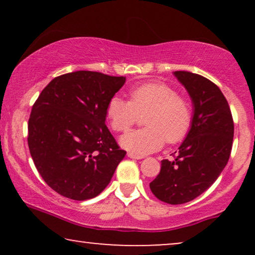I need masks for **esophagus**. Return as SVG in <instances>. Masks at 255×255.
<instances>
[{
  "label": "esophagus",
  "mask_w": 255,
  "mask_h": 255,
  "mask_svg": "<svg viewBox=\"0 0 255 255\" xmlns=\"http://www.w3.org/2000/svg\"><path fill=\"white\" fill-rule=\"evenodd\" d=\"M128 158H131V159H137V160L144 158V156H142V155L135 154V153H132V152H128Z\"/></svg>",
  "instance_id": "34e87169"
}]
</instances>
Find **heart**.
<instances>
[{
	"mask_svg": "<svg viewBox=\"0 0 255 255\" xmlns=\"http://www.w3.org/2000/svg\"><path fill=\"white\" fill-rule=\"evenodd\" d=\"M130 101L113 96L107 104L106 115L111 128L127 132L144 116L147 127L128 132L121 144L137 154H146L165 144L182 141L193 124V108L189 101L179 96L176 89L166 83L148 82L130 90Z\"/></svg>",
	"mask_w": 255,
	"mask_h": 255,
	"instance_id": "heart-1",
	"label": "heart"
}]
</instances>
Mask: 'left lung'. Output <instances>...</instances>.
Masks as SVG:
<instances>
[{
    "instance_id": "left-lung-1",
    "label": "left lung",
    "mask_w": 255,
    "mask_h": 255,
    "mask_svg": "<svg viewBox=\"0 0 255 255\" xmlns=\"http://www.w3.org/2000/svg\"><path fill=\"white\" fill-rule=\"evenodd\" d=\"M174 75L194 103L193 124L175 159L162 160L149 188L165 203L183 204L204 193L224 169L231 154L235 124L228 101L214 82L187 71Z\"/></svg>"
}]
</instances>
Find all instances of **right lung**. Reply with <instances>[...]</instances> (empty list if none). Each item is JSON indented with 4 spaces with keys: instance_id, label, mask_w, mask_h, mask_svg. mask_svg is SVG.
Returning <instances> with one entry per match:
<instances>
[{
    "instance_id": "add662e5",
    "label": "right lung",
    "mask_w": 255,
    "mask_h": 255,
    "mask_svg": "<svg viewBox=\"0 0 255 255\" xmlns=\"http://www.w3.org/2000/svg\"><path fill=\"white\" fill-rule=\"evenodd\" d=\"M124 83V76L67 73L52 80L32 106L31 156L45 182L61 196H97L127 154L106 125L107 104Z\"/></svg>"
}]
</instances>
